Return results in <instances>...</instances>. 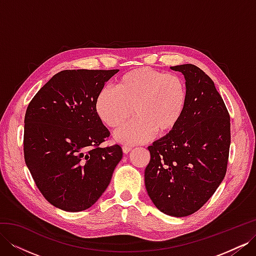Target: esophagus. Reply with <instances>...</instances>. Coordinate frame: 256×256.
I'll return each instance as SVG.
<instances>
[{"label": "esophagus", "mask_w": 256, "mask_h": 256, "mask_svg": "<svg viewBox=\"0 0 256 256\" xmlns=\"http://www.w3.org/2000/svg\"><path fill=\"white\" fill-rule=\"evenodd\" d=\"M122 152L125 154H128L130 150H132V147L129 146V145H122Z\"/></svg>", "instance_id": "esophagus-1"}]
</instances>
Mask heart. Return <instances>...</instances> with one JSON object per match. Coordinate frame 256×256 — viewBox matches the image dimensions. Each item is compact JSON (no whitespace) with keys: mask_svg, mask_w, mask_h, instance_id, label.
Instances as JSON below:
<instances>
[{"mask_svg":"<svg viewBox=\"0 0 256 256\" xmlns=\"http://www.w3.org/2000/svg\"><path fill=\"white\" fill-rule=\"evenodd\" d=\"M187 104V88L182 76L150 67L128 72L115 83L114 88L98 92L95 108L106 125L122 127L130 118L134 120L115 134L118 142L143 143L154 136H164L176 127Z\"/></svg>","mask_w":256,"mask_h":256,"instance_id":"obj_1","label":"heart"}]
</instances>
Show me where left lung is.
Segmentation results:
<instances>
[{
	"label": "left lung",
	"mask_w": 256,
	"mask_h": 256,
	"mask_svg": "<svg viewBox=\"0 0 256 256\" xmlns=\"http://www.w3.org/2000/svg\"><path fill=\"white\" fill-rule=\"evenodd\" d=\"M184 74L187 104L176 127L148 146L145 187L160 212L186 216L212 198L226 173L230 114L214 81L198 67H171Z\"/></svg>",
	"instance_id": "1"
}]
</instances>
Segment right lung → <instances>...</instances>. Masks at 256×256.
Segmentation results:
<instances>
[{
	"label": "right lung",
	"instance_id": "add662e5",
	"mask_svg": "<svg viewBox=\"0 0 256 256\" xmlns=\"http://www.w3.org/2000/svg\"><path fill=\"white\" fill-rule=\"evenodd\" d=\"M118 72L63 70L28 104L26 164L44 198L62 210L76 212L94 205L122 160L120 145L99 146L110 132L95 108L98 92Z\"/></svg>",
	"mask_w": 256,
	"mask_h": 256
}]
</instances>
